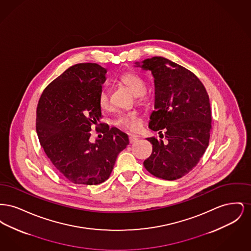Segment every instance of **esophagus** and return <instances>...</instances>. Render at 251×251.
<instances>
[{
    "instance_id": "esophagus-1",
    "label": "esophagus",
    "mask_w": 251,
    "mask_h": 251,
    "mask_svg": "<svg viewBox=\"0 0 251 251\" xmlns=\"http://www.w3.org/2000/svg\"><path fill=\"white\" fill-rule=\"evenodd\" d=\"M129 140H130V143H134V142H136V141L138 140V137H137L136 135L131 134V135L129 136Z\"/></svg>"
}]
</instances>
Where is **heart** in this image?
Wrapping results in <instances>:
<instances>
[{
	"instance_id": "obj_1",
	"label": "heart",
	"mask_w": 251,
	"mask_h": 251,
	"mask_svg": "<svg viewBox=\"0 0 251 251\" xmlns=\"http://www.w3.org/2000/svg\"><path fill=\"white\" fill-rule=\"evenodd\" d=\"M121 82L127 85L135 95H142L146 90V83L143 78L136 73L128 72L123 74L121 76ZM99 105L102 110L110 109V99L106 90L100 91L99 95ZM117 123L118 125L130 131H137L141 126L140 120L136 112H128L122 114L117 120Z\"/></svg>"
}]
</instances>
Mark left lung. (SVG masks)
Wrapping results in <instances>:
<instances>
[{"label": "left lung", "mask_w": 251, "mask_h": 251, "mask_svg": "<svg viewBox=\"0 0 251 251\" xmlns=\"http://www.w3.org/2000/svg\"><path fill=\"white\" fill-rule=\"evenodd\" d=\"M134 67L151 72L154 78V111L149 128L167 138V143L147 138L152 153L144 161V167L158 178L179 179L197 166L209 145V96L194 73L165 57L135 62Z\"/></svg>", "instance_id": "left-lung-1"}]
</instances>
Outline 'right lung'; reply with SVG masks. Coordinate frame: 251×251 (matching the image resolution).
<instances>
[{
    "instance_id": "obj_1",
    "label": "right lung",
    "mask_w": 251,
    "mask_h": 251,
    "mask_svg": "<svg viewBox=\"0 0 251 251\" xmlns=\"http://www.w3.org/2000/svg\"><path fill=\"white\" fill-rule=\"evenodd\" d=\"M106 70L94 63L77 64L43 91L36 110V132L54 168L76 184L96 185L109 178L128 134L103 129V137L90 141L91 127L99 125V95Z\"/></svg>"
}]
</instances>
